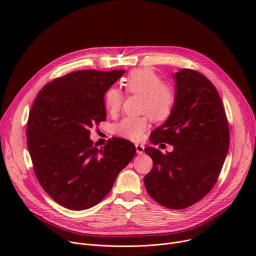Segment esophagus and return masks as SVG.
I'll list each match as a JSON object with an SVG mask.
<instances>
[{
  "label": "esophagus",
  "instance_id": "34e87169",
  "mask_svg": "<svg viewBox=\"0 0 256 256\" xmlns=\"http://www.w3.org/2000/svg\"><path fill=\"white\" fill-rule=\"evenodd\" d=\"M144 145L141 144H136V152L138 154H144Z\"/></svg>",
  "mask_w": 256,
  "mask_h": 256
}]
</instances>
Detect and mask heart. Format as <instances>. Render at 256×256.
I'll list each match as a JSON object with an SVG mask.
<instances>
[{
	"label": "heart",
	"instance_id": "b5f03b06",
	"mask_svg": "<svg viewBox=\"0 0 256 256\" xmlns=\"http://www.w3.org/2000/svg\"><path fill=\"white\" fill-rule=\"evenodd\" d=\"M128 93L142 96L141 111L148 113L154 120L167 119L176 106V93L174 88L162 82L160 78L150 68H140L130 72L121 80ZM122 102V93L111 87L104 94V106L108 112L116 113ZM150 124L148 115L126 117L115 126V132L121 138L140 141Z\"/></svg>",
	"mask_w": 256,
	"mask_h": 256
}]
</instances>
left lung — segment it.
Wrapping results in <instances>:
<instances>
[{"label": "left lung", "instance_id": "left-lung-1", "mask_svg": "<svg viewBox=\"0 0 256 256\" xmlns=\"http://www.w3.org/2000/svg\"><path fill=\"white\" fill-rule=\"evenodd\" d=\"M176 102L171 115L150 135V143L171 144L164 154L154 147L144 178L146 191L168 208H189L216 184L230 147V128L219 93L204 74L192 70L173 74Z\"/></svg>", "mask_w": 256, "mask_h": 256}]
</instances>
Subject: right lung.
<instances>
[{
  "label": "right lung",
  "mask_w": 256,
  "mask_h": 256,
  "mask_svg": "<svg viewBox=\"0 0 256 256\" xmlns=\"http://www.w3.org/2000/svg\"><path fill=\"white\" fill-rule=\"evenodd\" d=\"M122 70H78L52 80L31 108L26 143L35 176L60 206L87 210L109 193L136 154L126 139L114 138L102 150L93 146L90 128L106 118L104 94Z\"/></svg>",
  "instance_id": "right-lung-1"
}]
</instances>
